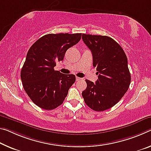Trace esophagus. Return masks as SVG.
<instances>
[{
  "instance_id": "34e87169",
  "label": "esophagus",
  "mask_w": 151,
  "mask_h": 151,
  "mask_svg": "<svg viewBox=\"0 0 151 151\" xmlns=\"http://www.w3.org/2000/svg\"><path fill=\"white\" fill-rule=\"evenodd\" d=\"M81 80H82V78H80V77H78V76H76V81H79Z\"/></svg>"
}]
</instances>
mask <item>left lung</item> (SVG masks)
Returning a JSON list of instances; mask_svg holds the SVG:
<instances>
[{"label": "left lung", "instance_id": "obj_1", "mask_svg": "<svg viewBox=\"0 0 151 151\" xmlns=\"http://www.w3.org/2000/svg\"><path fill=\"white\" fill-rule=\"evenodd\" d=\"M82 39L91 51L93 65L99 75L95 83L85 80L87 86L82 96L91 109L104 111L114 106L128 89L131 76L127 57L111 37L83 33Z\"/></svg>", "mask_w": 151, "mask_h": 151}]
</instances>
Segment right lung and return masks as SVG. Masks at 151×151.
<instances>
[{"mask_svg": "<svg viewBox=\"0 0 151 151\" xmlns=\"http://www.w3.org/2000/svg\"><path fill=\"white\" fill-rule=\"evenodd\" d=\"M81 38V33L47 34L29 50L21 78L25 92L38 107L51 110L63 103L76 77L62 74L54 68L58 62L63 60L66 50Z\"/></svg>", "mask_w": 151, "mask_h": 151, "instance_id": "obj_1", "label": "right lung"}]
</instances>
